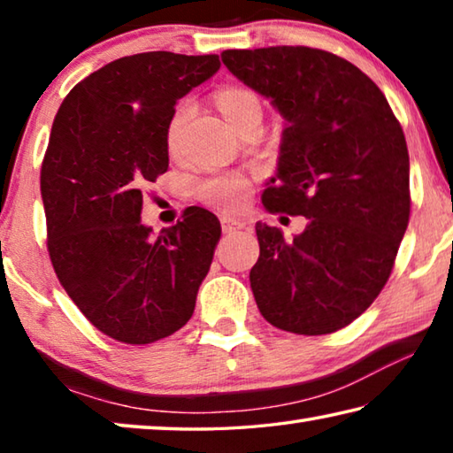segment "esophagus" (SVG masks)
Returning <instances> with one entry per match:
<instances>
[{
	"instance_id": "1",
	"label": "esophagus",
	"mask_w": 453,
	"mask_h": 453,
	"mask_svg": "<svg viewBox=\"0 0 453 453\" xmlns=\"http://www.w3.org/2000/svg\"><path fill=\"white\" fill-rule=\"evenodd\" d=\"M243 227H245V224L242 219H235L229 216L221 218V229H224V234H234V232H237V229H243Z\"/></svg>"
}]
</instances>
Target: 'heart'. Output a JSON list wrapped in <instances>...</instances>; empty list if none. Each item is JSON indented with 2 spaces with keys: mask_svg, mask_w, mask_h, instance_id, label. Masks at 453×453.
Instances as JSON below:
<instances>
[{
  "mask_svg": "<svg viewBox=\"0 0 453 453\" xmlns=\"http://www.w3.org/2000/svg\"><path fill=\"white\" fill-rule=\"evenodd\" d=\"M216 105L221 116L232 124L237 132L254 121H262V99L254 89L245 86H226L216 91ZM189 105L180 104L175 107L165 127V145L170 153L180 148L183 129L189 119ZM250 196V181L240 175H219L210 178L197 186V197L221 211H235L243 208Z\"/></svg>",
  "mask_w": 453,
  "mask_h": 453,
  "instance_id": "1",
  "label": "heart"
}]
</instances>
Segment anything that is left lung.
<instances>
[{
	"label": "left lung",
	"instance_id": "obj_1",
	"mask_svg": "<svg viewBox=\"0 0 453 453\" xmlns=\"http://www.w3.org/2000/svg\"><path fill=\"white\" fill-rule=\"evenodd\" d=\"M221 61L286 119L265 210L308 218L286 242L257 221L250 283L262 316L300 335L346 327L392 273L410 221V156L381 89L348 59L303 45L227 50Z\"/></svg>",
	"mask_w": 453,
	"mask_h": 453
}]
</instances>
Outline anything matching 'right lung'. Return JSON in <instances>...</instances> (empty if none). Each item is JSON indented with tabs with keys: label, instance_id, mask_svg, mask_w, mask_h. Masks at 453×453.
<instances>
[{
	"label": "right lung",
	"instance_id": "right-lung-1",
	"mask_svg": "<svg viewBox=\"0 0 453 453\" xmlns=\"http://www.w3.org/2000/svg\"><path fill=\"white\" fill-rule=\"evenodd\" d=\"M218 56L145 51L75 86L42 164L48 250L61 286L99 332L151 343L188 324L221 226L191 205L151 235L142 188L167 172L165 127L178 99L219 70Z\"/></svg>",
	"mask_w": 453,
	"mask_h": 453
}]
</instances>
